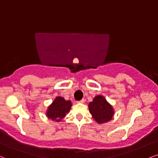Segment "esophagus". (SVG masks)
Instances as JSON below:
<instances>
[{
    "label": "esophagus",
    "instance_id": "esophagus-1",
    "mask_svg": "<svg viewBox=\"0 0 158 158\" xmlns=\"http://www.w3.org/2000/svg\"><path fill=\"white\" fill-rule=\"evenodd\" d=\"M85 102V100L84 99V98H83V99L79 101V102H78V103H79V104H84Z\"/></svg>",
    "mask_w": 158,
    "mask_h": 158
}]
</instances>
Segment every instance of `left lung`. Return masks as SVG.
<instances>
[{
	"label": "left lung",
	"mask_w": 158,
	"mask_h": 158,
	"mask_svg": "<svg viewBox=\"0 0 158 158\" xmlns=\"http://www.w3.org/2000/svg\"><path fill=\"white\" fill-rule=\"evenodd\" d=\"M88 108L93 118L98 124L109 122L115 114L113 106L102 95L95 96L92 102L89 103Z\"/></svg>",
	"instance_id": "obj_1"
}]
</instances>
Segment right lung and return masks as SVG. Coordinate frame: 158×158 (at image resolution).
Returning <instances> with one entry per match:
<instances>
[{
    "instance_id": "add662e5",
    "label": "right lung",
    "mask_w": 158,
    "mask_h": 158,
    "mask_svg": "<svg viewBox=\"0 0 158 158\" xmlns=\"http://www.w3.org/2000/svg\"><path fill=\"white\" fill-rule=\"evenodd\" d=\"M72 103L70 100H65L62 96H56L47 108L45 115L51 121L60 122L71 110Z\"/></svg>"
}]
</instances>
